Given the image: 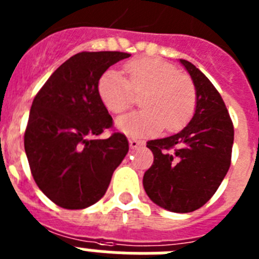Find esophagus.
I'll return each instance as SVG.
<instances>
[{"mask_svg":"<svg viewBox=\"0 0 259 259\" xmlns=\"http://www.w3.org/2000/svg\"><path fill=\"white\" fill-rule=\"evenodd\" d=\"M141 145H143V141L141 140H137L135 137H131V139H130V148H131V149H137V148H140Z\"/></svg>","mask_w":259,"mask_h":259,"instance_id":"esophagus-1","label":"esophagus"}]
</instances>
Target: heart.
Segmentation results:
<instances>
[{
  "label": "heart",
  "instance_id": "heart-1",
  "mask_svg": "<svg viewBox=\"0 0 259 259\" xmlns=\"http://www.w3.org/2000/svg\"><path fill=\"white\" fill-rule=\"evenodd\" d=\"M127 77L107 70L97 84L98 97L110 113L120 114L141 96L140 111L116 119V128L131 136L178 131L189 122L197 105V92L188 75L158 58H137L124 66Z\"/></svg>",
  "mask_w": 259,
  "mask_h": 259
}]
</instances>
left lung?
Wrapping results in <instances>:
<instances>
[{
	"instance_id": "obj_1",
	"label": "left lung",
	"mask_w": 259,
	"mask_h": 259,
	"mask_svg": "<svg viewBox=\"0 0 259 259\" xmlns=\"http://www.w3.org/2000/svg\"><path fill=\"white\" fill-rule=\"evenodd\" d=\"M197 92L193 118L179 134L146 143L154 155L144 189L158 206L191 212L219 188L231 166L233 124L223 98L191 62L180 59Z\"/></svg>"
}]
</instances>
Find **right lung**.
<instances>
[{
  "label": "right lung",
  "mask_w": 259,
  "mask_h": 259,
  "mask_svg": "<svg viewBox=\"0 0 259 259\" xmlns=\"http://www.w3.org/2000/svg\"><path fill=\"white\" fill-rule=\"evenodd\" d=\"M122 52H81L62 63L32 102L24 149L32 176L49 200L68 210L85 209L104 197L128 153L127 137L114 132L113 118L97 84Z\"/></svg>",
  "instance_id": "add662e5"
}]
</instances>
